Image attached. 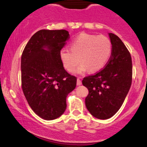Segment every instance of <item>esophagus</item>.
Wrapping results in <instances>:
<instances>
[{
	"mask_svg": "<svg viewBox=\"0 0 147 147\" xmlns=\"http://www.w3.org/2000/svg\"><path fill=\"white\" fill-rule=\"evenodd\" d=\"M81 81L80 80V79L79 78H77V86H80V85H81Z\"/></svg>",
	"mask_w": 147,
	"mask_h": 147,
	"instance_id": "1",
	"label": "esophagus"
}]
</instances>
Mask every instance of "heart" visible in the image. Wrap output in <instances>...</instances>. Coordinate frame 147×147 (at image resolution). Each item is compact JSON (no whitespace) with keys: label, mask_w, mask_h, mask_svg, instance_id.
I'll return each instance as SVG.
<instances>
[{"label":"heart","mask_w":147,"mask_h":147,"mask_svg":"<svg viewBox=\"0 0 147 147\" xmlns=\"http://www.w3.org/2000/svg\"><path fill=\"white\" fill-rule=\"evenodd\" d=\"M70 49L71 51L67 49H62L60 51L63 66L68 72H72L79 60L81 64L76 72L81 74L87 70L90 72L101 70L109 61L112 45L110 40L104 35L81 33L71 42Z\"/></svg>","instance_id":"1"}]
</instances>
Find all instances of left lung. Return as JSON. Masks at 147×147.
<instances>
[{"label":"left lung","mask_w":147,"mask_h":147,"mask_svg":"<svg viewBox=\"0 0 147 147\" xmlns=\"http://www.w3.org/2000/svg\"><path fill=\"white\" fill-rule=\"evenodd\" d=\"M112 50L102 70L84 77L82 84L88 89L86 106L98 119L112 117L121 108L132 81V61L128 49L114 33H109Z\"/></svg>","instance_id":"8db88e82"}]
</instances>
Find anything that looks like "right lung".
<instances>
[{
	"instance_id": "right-lung-1",
	"label": "right lung",
	"mask_w": 147,
	"mask_h": 147,
	"mask_svg": "<svg viewBox=\"0 0 147 147\" xmlns=\"http://www.w3.org/2000/svg\"><path fill=\"white\" fill-rule=\"evenodd\" d=\"M69 38L66 30H40L21 57L23 93L33 112L47 121L63 114L66 97L77 85V77L66 72L60 57Z\"/></svg>"
}]
</instances>
